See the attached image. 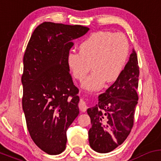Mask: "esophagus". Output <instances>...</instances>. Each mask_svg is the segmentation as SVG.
<instances>
[{"label": "esophagus", "instance_id": "obj_1", "mask_svg": "<svg viewBox=\"0 0 161 161\" xmlns=\"http://www.w3.org/2000/svg\"><path fill=\"white\" fill-rule=\"evenodd\" d=\"M79 108H80V111L82 112H85L86 110H87V104H86L85 101H84V99H81L80 103H79Z\"/></svg>", "mask_w": 161, "mask_h": 161}]
</instances>
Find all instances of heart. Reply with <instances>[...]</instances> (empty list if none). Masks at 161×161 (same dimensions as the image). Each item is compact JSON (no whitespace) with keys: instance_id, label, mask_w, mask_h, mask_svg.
Segmentation results:
<instances>
[{"instance_id":"1","label":"heart","mask_w":161,"mask_h":161,"mask_svg":"<svg viewBox=\"0 0 161 161\" xmlns=\"http://www.w3.org/2000/svg\"><path fill=\"white\" fill-rule=\"evenodd\" d=\"M129 42L121 33L94 32L79 45V52L70 51L67 64L76 79L82 80L91 70L94 71L81 84L88 91L100 90L104 84L114 82L121 74L129 55Z\"/></svg>"}]
</instances>
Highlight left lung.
Returning <instances> with one entry per match:
<instances>
[{"label":"left lung","instance_id":"8db88e82","mask_svg":"<svg viewBox=\"0 0 161 161\" xmlns=\"http://www.w3.org/2000/svg\"><path fill=\"white\" fill-rule=\"evenodd\" d=\"M139 67L133 49L117 80L98 97V103L87 109L92 127L90 146L96 152L109 153L124 143L130 133L137 104Z\"/></svg>","mask_w":161,"mask_h":161}]
</instances>
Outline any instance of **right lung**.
I'll return each mask as SVG.
<instances>
[{"instance_id":"1","label":"right lung","mask_w":161,"mask_h":161,"mask_svg":"<svg viewBox=\"0 0 161 161\" xmlns=\"http://www.w3.org/2000/svg\"><path fill=\"white\" fill-rule=\"evenodd\" d=\"M89 30L80 25L44 22L34 31L26 48L22 107L31 137L48 154L65 150L67 130L79 114V91L66 59L73 40Z\"/></svg>"}]
</instances>
